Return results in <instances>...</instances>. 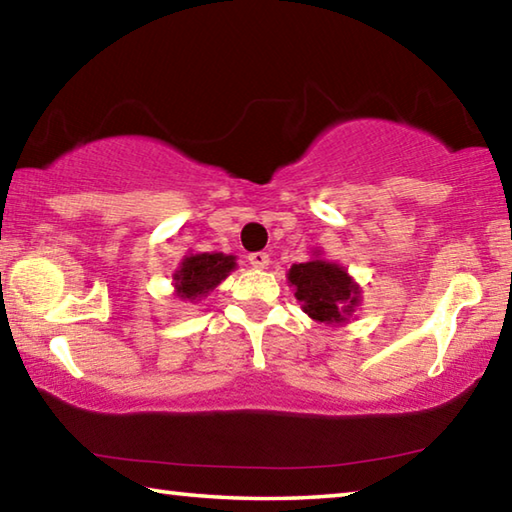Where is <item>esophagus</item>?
I'll return each instance as SVG.
<instances>
[{
  "mask_svg": "<svg viewBox=\"0 0 512 512\" xmlns=\"http://www.w3.org/2000/svg\"><path fill=\"white\" fill-rule=\"evenodd\" d=\"M248 262H250V266H255V268H266L268 266V253H264V250L250 253L248 255Z\"/></svg>",
  "mask_w": 512,
  "mask_h": 512,
  "instance_id": "esophagus-1",
  "label": "esophagus"
}]
</instances>
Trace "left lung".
<instances>
[{
  "instance_id": "1",
  "label": "left lung",
  "mask_w": 512,
  "mask_h": 512,
  "mask_svg": "<svg viewBox=\"0 0 512 512\" xmlns=\"http://www.w3.org/2000/svg\"><path fill=\"white\" fill-rule=\"evenodd\" d=\"M289 280L296 287V298L302 302V309L320 323H341L359 300V289L354 287L348 273L320 259L293 266Z\"/></svg>"
}]
</instances>
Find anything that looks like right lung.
<instances>
[{
    "instance_id": "add662e5",
    "label": "right lung",
    "mask_w": 512,
    "mask_h": 512,
    "mask_svg": "<svg viewBox=\"0 0 512 512\" xmlns=\"http://www.w3.org/2000/svg\"><path fill=\"white\" fill-rule=\"evenodd\" d=\"M235 257L221 253H201L192 255L183 262V268L176 273V289L180 298L196 300L205 296L207 291L214 289L216 284L225 280L232 268H235Z\"/></svg>"
}]
</instances>
